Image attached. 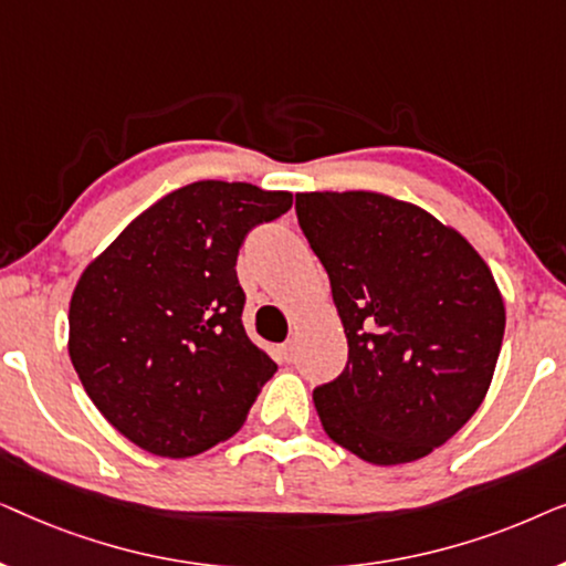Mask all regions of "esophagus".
Segmentation results:
<instances>
[{"instance_id":"34e87169","label":"esophagus","mask_w":566,"mask_h":566,"mask_svg":"<svg viewBox=\"0 0 566 566\" xmlns=\"http://www.w3.org/2000/svg\"><path fill=\"white\" fill-rule=\"evenodd\" d=\"M281 355L285 358V363H293V358H296V343L293 339H289V343L281 345Z\"/></svg>"}]
</instances>
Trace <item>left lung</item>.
Returning <instances> with one entry per match:
<instances>
[{
  "mask_svg": "<svg viewBox=\"0 0 566 566\" xmlns=\"http://www.w3.org/2000/svg\"><path fill=\"white\" fill-rule=\"evenodd\" d=\"M347 363L314 389L322 428L378 467L422 459L482 405L505 335L492 270L459 231L381 192H298Z\"/></svg>",
  "mask_w": 566,
  "mask_h": 566,
  "instance_id": "8db88e82",
  "label": "left lung"
}]
</instances>
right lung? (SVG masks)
<instances>
[{"label": "right lung", "instance_id": "add662e5", "mask_svg": "<svg viewBox=\"0 0 566 566\" xmlns=\"http://www.w3.org/2000/svg\"><path fill=\"white\" fill-rule=\"evenodd\" d=\"M291 192L200 180L169 192L90 262L69 306V358L95 407L154 455L234 436L277 366L242 324L237 254Z\"/></svg>", "mask_w": 566, "mask_h": 566}]
</instances>
